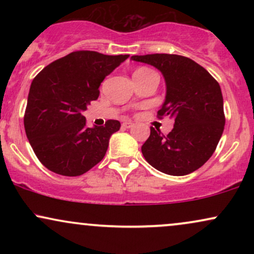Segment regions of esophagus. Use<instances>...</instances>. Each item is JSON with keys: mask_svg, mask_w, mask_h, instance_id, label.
<instances>
[{"mask_svg": "<svg viewBox=\"0 0 254 254\" xmlns=\"http://www.w3.org/2000/svg\"><path fill=\"white\" fill-rule=\"evenodd\" d=\"M122 127H125V129H130V127H133V123H132V122H129V121L123 122V124H122Z\"/></svg>", "mask_w": 254, "mask_h": 254, "instance_id": "1", "label": "esophagus"}]
</instances>
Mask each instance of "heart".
Instances as JSON below:
<instances>
[{
  "label": "heart",
  "instance_id": "b5f03b06",
  "mask_svg": "<svg viewBox=\"0 0 254 254\" xmlns=\"http://www.w3.org/2000/svg\"><path fill=\"white\" fill-rule=\"evenodd\" d=\"M148 70H149V69H147V68H138V69H137V70H135V72H133V76H135V75L143 74V72L148 71Z\"/></svg>",
  "mask_w": 254,
  "mask_h": 254
}]
</instances>
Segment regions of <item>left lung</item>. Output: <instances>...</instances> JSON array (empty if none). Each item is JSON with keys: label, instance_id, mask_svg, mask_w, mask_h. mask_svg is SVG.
Returning <instances> with one entry per match:
<instances>
[{"label": "left lung", "instance_id": "obj_1", "mask_svg": "<svg viewBox=\"0 0 254 254\" xmlns=\"http://www.w3.org/2000/svg\"><path fill=\"white\" fill-rule=\"evenodd\" d=\"M155 66L166 81V99L157 117L174 119L167 136L150 127L142 145L149 165L170 176H186L210 159L222 136L223 98L220 84L202 65L188 57L170 54L132 56Z\"/></svg>", "mask_w": 254, "mask_h": 254}]
</instances>
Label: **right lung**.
Listing matches in <instances>:
<instances>
[{
    "mask_svg": "<svg viewBox=\"0 0 254 254\" xmlns=\"http://www.w3.org/2000/svg\"><path fill=\"white\" fill-rule=\"evenodd\" d=\"M129 55L75 51L55 61L33 78L24 124L38 160L48 170L65 177L88 172L104 159L110 137L121 123L88 127L82 111L97 100L104 78Z\"/></svg>",
    "mask_w": 254,
    "mask_h": 254,
    "instance_id": "1",
    "label": "right lung"
}]
</instances>
